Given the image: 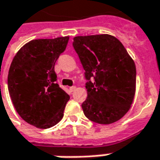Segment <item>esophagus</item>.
<instances>
[{"mask_svg":"<svg viewBox=\"0 0 160 160\" xmlns=\"http://www.w3.org/2000/svg\"><path fill=\"white\" fill-rule=\"evenodd\" d=\"M76 89H77L76 86H71V87H69V91H70L71 92H73L74 91H76Z\"/></svg>","mask_w":160,"mask_h":160,"instance_id":"34e87169","label":"esophagus"}]
</instances>
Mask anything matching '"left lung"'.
<instances>
[{"instance_id": "obj_1", "label": "left lung", "mask_w": 160, "mask_h": 160, "mask_svg": "<svg viewBox=\"0 0 160 160\" xmlns=\"http://www.w3.org/2000/svg\"><path fill=\"white\" fill-rule=\"evenodd\" d=\"M73 47L84 69L87 98L83 113L93 122L111 124L127 113L136 92V65L121 41L108 34L78 36Z\"/></svg>"}]
</instances>
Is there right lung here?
Masks as SVG:
<instances>
[{
  "label": "right lung",
  "instance_id": "obj_1",
  "mask_svg": "<svg viewBox=\"0 0 160 160\" xmlns=\"http://www.w3.org/2000/svg\"><path fill=\"white\" fill-rule=\"evenodd\" d=\"M68 39L32 40L21 48L11 62L8 92L18 114L34 127L48 128L63 117L69 96L56 82L54 64L65 51Z\"/></svg>",
  "mask_w": 160,
  "mask_h": 160
}]
</instances>
